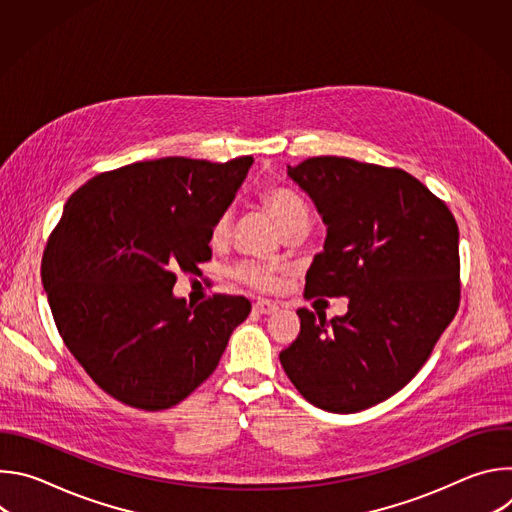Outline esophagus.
Listing matches in <instances>:
<instances>
[{"mask_svg":"<svg viewBox=\"0 0 512 512\" xmlns=\"http://www.w3.org/2000/svg\"><path fill=\"white\" fill-rule=\"evenodd\" d=\"M253 310L259 312V314L269 316V314H275V312H277V304H275V302H269V300H257V302L253 304Z\"/></svg>","mask_w":512,"mask_h":512,"instance_id":"34e87169","label":"esophagus"}]
</instances>
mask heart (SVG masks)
<instances>
[{
  "instance_id": "1",
  "label": "heart",
  "mask_w": 512,
  "mask_h": 512,
  "mask_svg": "<svg viewBox=\"0 0 512 512\" xmlns=\"http://www.w3.org/2000/svg\"><path fill=\"white\" fill-rule=\"evenodd\" d=\"M261 200L283 233L304 231L308 227L310 208L296 190H291L287 186H267L261 194ZM229 233H231V212H223L216 218L210 229V243L223 245L229 239ZM233 275L241 283L259 291H273L279 285V269L257 259L241 261L235 267Z\"/></svg>"
}]
</instances>
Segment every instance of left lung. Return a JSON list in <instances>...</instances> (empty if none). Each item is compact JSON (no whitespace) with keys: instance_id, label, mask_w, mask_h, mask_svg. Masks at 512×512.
<instances>
[{"instance_id":"obj_1","label":"left lung","mask_w":512,"mask_h":512,"mask_svg":"<svg viewBox=\"0 0 512 512\" xmlns=\"http://www.w3.org/2000/svg\"><path fill=\"white\" fill-rule=\"evenodd\" d=\"M287 176L328 227L304 296L348 298V312L326 322L300 308L281 367L324 411L369 409L417 375L458 312L456 218L399 168L320 156L287 166Z\"/></svg>"}]
</instances>
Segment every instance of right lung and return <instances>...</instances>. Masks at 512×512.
I'll use <instances>...</instances> for the list:
<instances>
[{"label": "right lung", "instance_id": "right-lung-1", "mask_svg": "<svg viewBox=\"0 0 512 512\" xmlns=\"http://www.w3.org/2000/svg\"><path fill=\"white\" fill-rule=\"evenodd\" d=\"M251 156L190 158L103 172L64 204L42 257V283L66 348L113 399L170 409L218 367L251 302L214 294L186 306L176 271H196L210 229L241 188Z\"/></svg>", "mask_w": 512, "mask_h": 512}]
</instances>
